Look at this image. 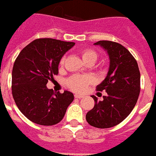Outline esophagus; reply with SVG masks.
Masks as SVG:
<instances>
[{
  "instance_id": "esophagus-1",
  "label": "esophagus",
  "mask_w": 156,
  "mask_h": 156,
  "mask_svg": "<svg viewBox=\"0 0 156 156\" xmlns=\"http://www.w3.org/2000/svg\"><path fill=\"white\" fill-rule=\"evenodd\" d=\"M82 97H83L82 95H79V94H76V95H75V98H76V99H80V98H82Z\"/></svg>"
}]
</instances>
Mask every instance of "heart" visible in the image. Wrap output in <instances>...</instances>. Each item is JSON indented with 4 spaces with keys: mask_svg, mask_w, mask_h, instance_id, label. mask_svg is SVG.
<instances>
[{
    "mask_svg": "<svg viewBox=\"0 0 156 156\" xmlns=\"http://www.w3.org/2000/svg\"><path fill=\"white\" fill-rule=\"evenodd\" d=\"M83 61L88 65H93L98 59V53L92 49H86L80 52ZM66 61V56H63L60 61V65L63 66ZM94 79L91 76L84 75H74L66 80L67 86L76 92H81L86 89V87L93 83Z\"/></svg>",
    "mask_w": 156,
    "mask_h": 156,
    "instance_id": "b5f03b06",
    "label": "heart"
}]
</instances>
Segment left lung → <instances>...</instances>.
I'll return each mask as SVG.
<instances>
[{
	"label": "left lung",
	"instance_id": "obj_1",
	"mask_svg": "<svg viewBox=\"0 0 156 156\" xmlns=\"http://www.w3.org/2000/svg\"><path fill=\"white\" fill-rule=\"evenodd\" d=\"M95 45H101L109 55L107 76L96 86L98 91L105 90L106 95L103 101L92 95L95 105L86 118L90 126L105 129L122 122L132 111L140 91V74L136 59L122 45L110 41Z\"/></svg>",
	"mask_w": 156,
	"mask_h": 156
}]
</instances>
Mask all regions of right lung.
<instances>
[{
    "label": "right lung",
    "mask_w": 156,
    "mask_h": 156,
    "mask_svg": "<svg viewBox=\"0 0 156 156\" xmlns=\"http://www.w3.org/2000/svg\"><path fill=\"white\" fill-rule=\"evenodd\" d=\"M74 42L51 38L36 39L18 55L12 69V95L20 112L41 126H53L64 117L74 95L65 90L54 93L46 87L58 74L60 61Z\"/></svg>",
    "instance_id": "obj_1"
}]
</instances>
